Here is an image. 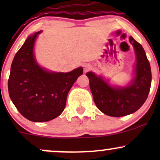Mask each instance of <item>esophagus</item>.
Wrapping results in <instances>:
<instances>
[{"mask_svg":"<svg viewBox=\"0 0 160 160\" xmlns=\"http://www.w3.org/2000/svg\"><path fill=\"white\" fill-rule=\"evenodd\" d=\"M89 69H90V68H89V65H86L85 66H84V71H88Z\"/></svg>","mask_w":160,"mask_h":160,"instance_id":"1","label":"esophagus"}]
</instances>
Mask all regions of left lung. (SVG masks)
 Listing matches in <instances>:
<instances>
[{
	"instance_id": "obj_1",
	"label": "left lung",
	"mask_w": 160,
	"mask_h": 160,
	"mask_svg": "<svg viewBox=\"0 0 160 160\" xmlns=\"http://www.w3.org/2000/svg\"><path fill=\"white\" fill-rule=\"evenodd\" d=\"M129 42L136 54L135 78L129 86L113 87L92 72L86 74L95 105L111 117H123L138 111L148 98L151 86V70L144 49L132 37H129Z\"/></svg>"
}]
</instances>
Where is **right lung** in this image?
I'll list each match as a JSON object with an SVG mask.
<instances>
[{
	"label": "right lung",
	"mask_w": 160,
	"mask_h": 160,
	"mask_svg": "<svg viewBox=\"0 0 160 160\" xmlns=\"http://www.w3.org/2000/svg\"><path fill=\"white\" fill-rule=\"evenodd\" d=\"M40 32L29 36L16 52L8 80L12 103L33 122H47L61 114L71 86L83 72L81 67L68 73L50 72L40 67L34 58V45Z\"/></svg>",
	"instance_id": "add662e5"
}]
</instances>
